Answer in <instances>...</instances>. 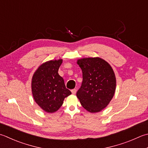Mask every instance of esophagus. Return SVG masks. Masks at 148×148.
I'll use <instances>...</instances> for the list:
<instances>
[{"label":"esophagus","mask_w":148,"mask_h":148,"mask_svg":"<svg viewBox=\"0 0 148 148\" xmlns=\"http://www.w3.org/2000/svg\"><path fill=\"white\" fill-rule=\"evenodd\" d=\"M76 91H77V90L76 89H72V90H71V92H72V94H75L76 93Z\"/></svg>","instance_id":"esophagus-1"}]
</instances>
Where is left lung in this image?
<instances>
[{"mask_svg":"<svg viewBox=\"0 0 148 148\" xmlns=\"http://www.w3.org/2000/svg\"><path fill=\"white\" fill-rule=\"evenodd\" d=\"M83 82L76 95L82 106L90 113L103 110L114 97L116 77L109 63L99 57L77 60Z\"/></svg>","mask_w":148,"mask_h":148,"instance_id":"1","label":"left lung"}]
</instances>
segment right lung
<instances>
[{
    "label": "right lung",
    "mask_w": 148,
    "mask_h": 148,
    "mask_svg": "<svg viewBox=\"0 0 148 148\" xmlns=\"http://www.w3.org/2000/svg\"><path fill=\"white\" fill-rule=\"evenodd\" d=\"M62 62L63 60L59 59L43 63L32 77L31 90L34 99L47 113L58 110L65 98L71 94L58 72Z\"/></svg>",
    "instance_id": "1"
}]
</instances>
